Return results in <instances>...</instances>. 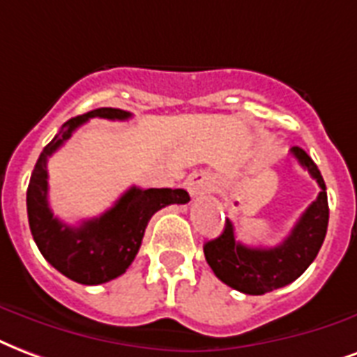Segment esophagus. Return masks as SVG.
<instances>
[{"instance_id": "obj_1", "label": "esophagus", "mask_w": 357, "mask_h": 357, "mask_svg": "<svg viewBox=\"0 0 357 357\" xmlns=\"http://www.w3.org/2000/svg\"><path fill=\"white\" fill-rule=\"evenodd\" d=\"M213 188V176L205 173V171H199V173H194L186 181V190L190 192L192 197H197V195H203L211 192Z\"/></svg>"}]
</instances>
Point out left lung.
<instances>
[{
	"instance_id": "left-lung-1",
	"label": "left lung",
	"mask_w": 357,
	"mask_h": 357,
	"mask_svg": "<svg viewBox=\"0 0 357 357\" xmlns=\"http://www.w3.org/2000/svg\"><path fill=\"white\" fill-rule=\"evenodd\" d=\"M291 154L318 182L320 194L297 220L290 235L273 248H252L235 239V227L227 218L222 235L203 246L205 259L214 275L233 290L248 296H264L288 286L314 261L326 239L329 222L326 182L305 150L294 146Z\"/></svg>"
}]
</instances>
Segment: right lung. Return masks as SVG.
<instances>
[{
  "mask_svg": "<svg viewBox=\"0 0 357 357\" xmlns=\"http://www.w3.org/2000/svg\"><path fill=\"white\" fill-rule=\"evenodd\" d=\"M130 116L131 112L122 109L101 107L67 120L56 137L43 149L29 178L26 205L37 248L54 269L79 284L96 286L124 275L137 256L144 229L154 213L173 203L184 205L190 201L186 190H141L131 186L114 207L98 218L84 220L80 226H69L52 214L48 207V156H52L90 118L128 120Z\"/></svg>",
  "mask_w": 357,
  "mask_h": 357,
  "instance_id": "obj_1",
  "label": "right lung"
}]
</instances>
